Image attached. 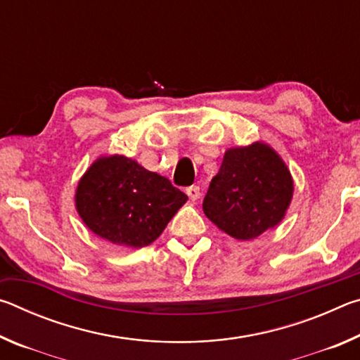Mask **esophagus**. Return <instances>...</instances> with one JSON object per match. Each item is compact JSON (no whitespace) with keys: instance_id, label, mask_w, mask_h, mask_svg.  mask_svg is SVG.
<instances>
[{"instance_id":"1","label":"esophagus","mask_w":360,"mask_h":360,"mask_svg":"<svg viewBox=\"0 0 360 360\" xmlns=\"http://www.w3.org/2000/svg\"><path fill=\"white\" fill-rule=\"evenodd\" d=\"M186 193L188 195V198L192 200V202H195V200L200 198V195H202V192H200V187L198 186H191L186 188Z\"/></svg>"}]
</instances>
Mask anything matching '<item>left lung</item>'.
I'll use <instances>...</instances> for the list:
<instances>
[{"label": "left lung", "instance_id": "left-lung-1", "mask_svg": "<svg viewBox=\"0 0 360 360\" xmlns=\"http://www.w3.org/2000/svg\"><path fill=\"white\" fill-rule=\"evenodd\" d=\"M292 193L294 181L283 158L257 141L225 152L203 200V211L225 233L248 241L283 221Z\"/></svg>", "mask_w": 360, "mask_h": 360}]
</instances>
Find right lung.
I'll use <instances>...</instances> for the list:
<instances>
[{"instance_id": "1", "label": "right lung", "mask_w": 360, "mask_h": 360, "mask_svg": "<svg viewBox=\"0 0 360 360\" xmlns=\"http://www.w3.org/2000/svg\"><path fill=\"white\" fill-rule=\"evenodd\" d=\"M75 198L82 222L95 235L127 248L154 243L187 202L165 176L124 155L96 158L79 181Z\"/></svg>"}]
</instances>
